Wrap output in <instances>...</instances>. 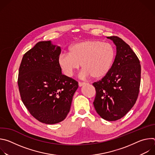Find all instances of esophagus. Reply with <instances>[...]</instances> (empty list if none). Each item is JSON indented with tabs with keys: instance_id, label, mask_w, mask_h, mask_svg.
<instances>
[{
	"instance_id": "34e87169",
	"label": "esophagus",
	"mask_w": 155,
	"mask_h": 155,
	"mask_svg": "<svg viewBox=\"0 0 155 155\" xmlns=\"http://www.w3.org/2000/svg\"><path fill=\"white\" fill-rule=\"evenodd\" d=\"M86 84V83H85V82H79L78 83V86L80 87H81V86H83V85H84Z\"/></svg>"
}]
</instances>
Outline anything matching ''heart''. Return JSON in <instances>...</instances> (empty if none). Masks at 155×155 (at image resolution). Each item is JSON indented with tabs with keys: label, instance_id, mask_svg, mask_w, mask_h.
I'll list each match as a JSON object with an SVG mask.
<instances>
[{
	"label": "heart",
	"instance_id": "heart-1",
	"mask_svg": "<svg viewBox=\"0 0 155 155\" xmlns=\"http://www.w3.org/2000/svg\"><path fill=\"white\" fill-rule=\"evenodd\" d=\"M69 53L61 54L58 64L63 74L72 77L81 66L83 77L91 76L95 79L105 77L113 65L115 51L112 44L98 40H87L72 44Z\"/></svg>",
	"mask_w": 155,
	"mask_h": 155
}]
</instances>
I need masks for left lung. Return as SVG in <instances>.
I'll list each match as a JSON object with an SVG mask.
<instances>
[{
	"mask_svg": "<svg viewBox=\"0 0 155 155\" xmlns=\"http://www.w3.org/2000/svg\"><path fill=\"white\" fill-rule=\"evenodd\" d=\"M117 47V54L109 72L94 83L96 112L107 121L123 117L135 104L140 88V61L129 45L117 36L107 37Z\"/></svg>",
	"mask_w": 155,
	"mask_h": 155,
	"instance_id": "1",
	"label": "left lung"
}]
</instances>
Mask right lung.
<instances>
[{
    "label": "right lung",
    "mask_w": 155,
    "mask_h": 155,
    "mask_svg": "<svg viewBox=\"0 0 155 155\" xmlns=\"http://www.w3.org/2000/svg\"><path fill=\"white\" fill-rule=\"evenodd\" d=\"M61 51L51 41H39L24 54L19 69L22 101L35 118L47 124L66 118L78 87L77 81L62 74Z\"/></svg>",
    "instance_id": "right-lung-1"
}]
</instances>
